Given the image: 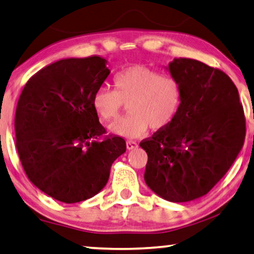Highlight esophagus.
<instances>
[{
    "label": "esophagus",
    "mask_w": 254,
    "mask_h": 254,
    "mask_svg": "<svg viewBox=\"0 0 254 254\" xmlns=\"http://www.w3.org/2000/svg\"><path fill=\"white\" fill-rule=\"evenodd\" d=\"M126 147H127L128 151H130V149H135V148L138 147V144L134 142V140H127Z\"/></svg>",
    "instance_id": "34e87169"
}]
</instances>
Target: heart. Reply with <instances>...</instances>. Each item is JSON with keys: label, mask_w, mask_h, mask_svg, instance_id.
<instances>
[{"label": "heart", "mask_w": 254, "mask_h": 254, "mask_svg": "<svg viewBox=\"0 0 254 254\" xmlns=\"http://www.w3.org/2000/svg\"><path fill=\"white\" fill-rule=\"evenodd\" d=\"M115 90L100 86L92 94V107L100 118L117 117L125 103L128 114L109 125L110 134L136 138L151 128L165 129L182 105V88L177 77L144 65H132L114 77Z\"/></svg>", "instance_id": "heart-1"}]
</instances>
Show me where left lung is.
I'll return each mask as SVG.
<instances>
[{
    "instance_id": "left-lung-1",
    "label": "left lung",
    "mask_w": 254,
    "mask_h": 254,
    "mask_svg": "<svg viewBox=\"0 0 254 254\" xmlns=\"http://www.w3.org/2000/svg\"><path fill=\"white\" fill-rule=\"evenodd\" d=\"M182 88L177 118L140 147L148 160L144 180L172 202L194 200L225 176L243 146L245 119L239 91L222 70L190 58L168 67Z\"/></svg>"
}]
</instances>
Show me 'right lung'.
<instances>
[{"instance_id": "obj_1", "label": "right lung", "mask_w": 254, "mask_h": 254, "mask_svg": "<svg viewBox=\"0 0 254 254\" xmlns=\"http://www.w3.org/2000/svg\"><path fill=\"white\" fill-rule=\"evenodd\" d=\"M105 58H64L27 82L15 111L16 149L33 185L58 201L92 198L107 185L115 160L126 152L122 137L106 132L92 94L110 74Z\"/></svg>"}]
</instances>
